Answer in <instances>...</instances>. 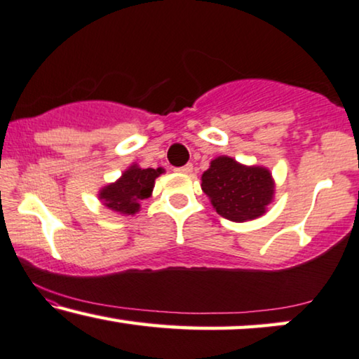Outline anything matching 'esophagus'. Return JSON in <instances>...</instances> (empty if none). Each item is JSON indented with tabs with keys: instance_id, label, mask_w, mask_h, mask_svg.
<instances>
[{
	"instance_id": "1",
	"label": "esophagus",
	"mask_w": 359,
	"mask_h": 359,
	"mask_svg": "<svg viewBox=\"0 0 359 359\" xmlns=\"http://www.w3.org/2000/svg\"><path fill=\"white\" fill-rule=\"evenodd\" d=\"M175 170H177V172H180V174H191V170H194V165L185 164V165H182V168L175 169Z\"/></svg>"
}]
</instances>
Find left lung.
I'll return each instance as SVG.
<instances>
[{
    "mask_svg": "<svg viewBox=\"0 0 359 359\" xmlns=\"http://www.w3.org/2000/svg\"><path fill=\"white\" fill-rule=\"evenodd\" d=\"M201 190L210 196L216 213L234 223H244L265 213L273 200L275 182L269 169L219 156L201 175Z\"/></svg>",
    "mask_w": 359,
    "mask_h": 359,
    "instance_id": "1",
    "label": "left lung"
}]
</instances>
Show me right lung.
Segmentation results:
<instances>
[{"instance_id":"1","label":"right lung","mask_w":359,"mask_h":359,"mask_svg":"<svg viewBox=\"0 0 359 359\" xmlns=\"http://www.w3.org/2000/svg\"><path fill=\"white\" fill-rule=\"evenodd\" d=\"M164 172V169H141L140 165H130L117 182L105 185L99 191V200L109 210L120 215H135L140 211V201L149 198L154 189V180Z\"/></svg>"}]
</instances>
